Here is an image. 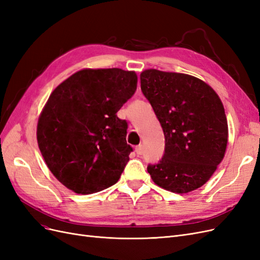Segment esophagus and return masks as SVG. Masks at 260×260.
<instances>
[{
	"label": "esophagus",
	"mask_w": 260,
	"mask_h": 260,
	"mask_svg": "<svg viewBox=\"0 0 260 260\" xmlns=\"http://www.w3.org/2000/svg\"><path fill=\"white\" fill-rule=\"evenodd\" d=\"M136 153L138 154V155H142V153H143V146L142 145H138L137 147H136Z\"/></svg>",
	"instance_id": "34e87169"
}]
</instances>
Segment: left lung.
Masks as SVG:
<instances>
[{"label":"left lung","mask_w":260,"mask_h":260,"mask_svg":"<svg viewBox=\"0 0 260 260\" xmlns=\"http://www.w3.org/2000/svg\"><path fill=\"white\" fill-rule=\"evenodd\" d=\"M140 79L165 136L164 156L149 164L147 172L165 190L194 191L224 157L228 121L222 102L211 86L190 75L146 69Z\"/></svg>","instance_id":"8db88e82"}]
</instances>
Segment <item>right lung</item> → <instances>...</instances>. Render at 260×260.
Segmentation results:
<instances>
[{"instance_id": "1", "label": "right lung", "mask_w": 260, "mask_h": 260, "mask_svg": "<svg viewBox=\"0 0 260 260\" xmlns=\"http://www.w3.org/2000/svg\"><path fill=\"white\" fill-rule=\"evenodd\" d=\"M135 72L82 69L50 95L38 121L37 140L49 169L78 194L114 185L129 161L128 123L117 112L137 90Z\"/></svg>"}]
</instances>
